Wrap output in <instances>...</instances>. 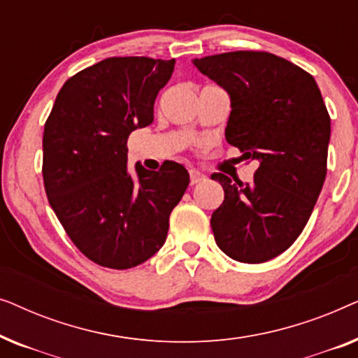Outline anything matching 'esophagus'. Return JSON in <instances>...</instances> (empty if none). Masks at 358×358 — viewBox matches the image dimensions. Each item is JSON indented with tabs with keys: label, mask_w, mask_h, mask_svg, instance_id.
<instances>
[{
	"label": "esophagus",
	"mask_w": 358,
	"mask_h": 358,
	"mask_svg": "<svg viewBox=\"0 0 358 358\" xmlns=\"http://www.w3.org/2000/svg\"><path fill=\"white\" fill-rule=\"evenodd\" d=\"M203 179H205V176H203V174L197 173V171H190V185L199 184L200 180H203Z\"/></svg>",
	"instance_id": "esophagus-1"
}]
</instances>
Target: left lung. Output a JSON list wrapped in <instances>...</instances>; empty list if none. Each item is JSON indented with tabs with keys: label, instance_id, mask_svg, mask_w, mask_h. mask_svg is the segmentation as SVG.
<instances>
[{
	"label": "left lung",
	"instance_id": "obj_1",
	"mask_svg": "<svg viewBox=\"0 0 358 358\" xmlns=\"http://www.w3.org/2000/svg\"><path fill=\"white\" fill-rule=\"evenodd\" d=\"M194 65L231 97L227 141L259 163L251 184L212 174L224 190L210 220L215 241L234 261L266 262L295 243L320 197L329 112L315 78L273 53L227 52Z\"/></svg>",
	"mask_w": 358,
	"mask_h": 358
}]
</instances>
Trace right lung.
<instances>
[{
  "instance_id": "1",
  "label": "right lung",
  "mask_w": 358,
  "mask_h": 358,
  "mask_svg": "<svg viewBox=\"0 0 358 358\" xmlns=\"http://www.w3.org/2000/svg\"><path fill=\"white\" fill-rule=\"evenodd\" d=\"M174 60L110 57L58 92L43 129L47 199L73 244L97 266L125 271L163 246L169 215L189 185L182 164L127 171V140L153 122Z\"/></svg>"
}]
</instances>
